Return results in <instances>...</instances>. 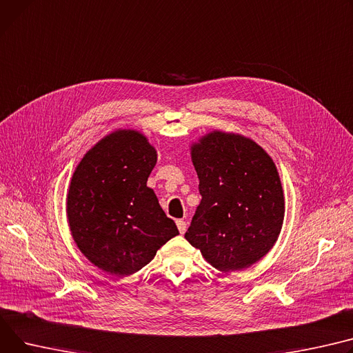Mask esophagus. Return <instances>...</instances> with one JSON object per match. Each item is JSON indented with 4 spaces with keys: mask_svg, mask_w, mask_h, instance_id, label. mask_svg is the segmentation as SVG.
<instances>
[{
    "mask_svg": "<svg viewBox=\"0 0 353 353\" xmlns=\"http://www.w3.org/2000/svg\"><path fill=\"white\" fill-rule=\"evenodd\" d=\"M176 224H177V228H179L180 234H184L185 230H187V223L184 220H177Z\"/></svg>",
    "mask_w": 353,
    "mask_h": 353,
    "instance_id": "34e87169",
    "label": "esophagus"
}]
</instances>
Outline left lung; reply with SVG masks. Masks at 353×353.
I'll return each instance as SVG.
<instances>
[{
	"label": "left lung",
	"mask_w": 353,
	"mask_h": 353,
	"mask_svg": "<svg viewBox=\"0 0 353 353\" xmlns=\"http://www.w3.org/2000/svg\"><path fill=\"white\" fill-rule=\"evenodd\" d=\"M201 201L185 240L223 272L241 271L275 245L285 216L271 156L252 139L211 130L190 146Z\"/></svg>",
	"instance_id": "obj_1"
}]
</instances>
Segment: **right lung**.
Returning <instances> with one entry per match:
<instances>
[{"instance_id": "add662e5", "label": "right lung", "mask_w": 353, "mask_h": 353, "mask_svg": "<svg viewBox=\"0 0 353 353\" xmlns=\"http://www.w3.org/2000/svg\"><path fill=\"white\" fill-rule=\"evenodd\" d=\"M157 161L149 139L136 129H116L82 157L66 194V217L88 260L112 275L148 265L179 230L148 187Z\"/></svg>"}]
</instances>
